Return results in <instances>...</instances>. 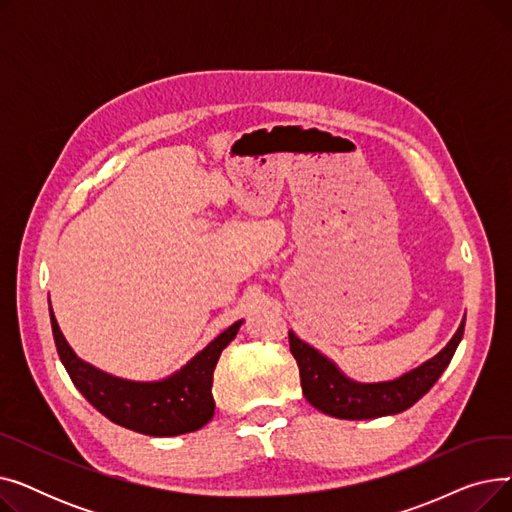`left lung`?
Returning a JSON list of instances; mask_svg holds the SVG:
<instances>
[{
	"label": "left lung",
	"mask_w": 512,
	"mask_h": 512,
	"mask_svg": "<svg viewBox=\"0 0 512 512\" xmlns=\"http://www.w3.org/2000/svg\"><path fill=\"white\" fill-rule=\"evenodd\" d=\"M463 332L465 319L436 357L400 375L398 380L380 384H359L348 380L328 357L317 353L297 334L288 332V340L290 353L299 365L303 394L315 409L338 419H373L407 411L423 394H427L448 367Z\"/></svg>",
	"instance_id": "obj_1"
}]
</instances>
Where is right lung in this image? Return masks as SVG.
I'll use <instances>...</instances> for the list:
<instances>
[{"label":"right lung","mask_w":512,"mask_h":512,"mask_svg":"<svg viewBox=\"0 0 512 512\" xmlns=\"http://www.w3.org/2000/svg\"><path fill=\"white\" fill-rule=\"evenodd\" d=\"M49 317L60 361L80 394L110 421L132 432L159 438L197 432L213 417V369L242 324L236 321L170 378L161 382H128L80 361L60 332L51 307Z\"/></svg>","instance_id":"right-lung-1"}]
</instances>
